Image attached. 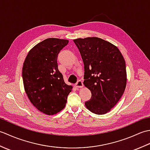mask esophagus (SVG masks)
Masks as SVG:
<instances>
[{
    "mask_svg": "<svg viewBox=\"0 0 150 150\" xmlns=\"http://www.w3.org/2000/svg\"><path fill=\"white\" fill-rule=\"evenodd\" d=\"M75 86L77 88H82V87H83V82H82V81L81 80H79L77 83H76Z\"/></svg>",
    "mask_w": 150,
    "mask_h": 150,
    "instance_id": "1",
    "label": "esophagus"
}]
</instances>
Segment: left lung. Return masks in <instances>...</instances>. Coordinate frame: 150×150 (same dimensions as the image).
<instances>
[{"instance_id": "obj_1", "label": "left lung", "mask_w": 150, "mask_h": 150, "mask_svg": "<svg viewBox=\"0 0 150 150\" xmlns=\"http://www.w3.org/2000/svg\"><path fill=\"white\" fill-rule=\"evenodd\" d=\"M84 64L83 84L91 92L85 105L95 114L110 111L125 90L126 63L117 47L98 37L73 40Z\"/></svg>"}]
</instances>
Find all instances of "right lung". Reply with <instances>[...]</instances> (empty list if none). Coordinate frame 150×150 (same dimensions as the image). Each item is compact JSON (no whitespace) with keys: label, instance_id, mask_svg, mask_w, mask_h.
<instances>
[{"label":"right lung","instance_id":"1","mask_svg":"<svg viewBox=\"0 0 150 150\" xmlns=\"http://www.w3.org/2000/svg\"><path fill=\"white\" fill-rule=\"evenodd\" d=\"M69 41L50 38L37 44L28 53L22 68L25 91L41 112L54 115L65 107L72 86L65 83L58 69L57 57Z\"/></svg>","mask_w":150,"mask_h":150}]
</instances>
